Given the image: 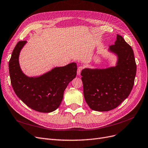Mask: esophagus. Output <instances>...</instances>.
<instances>
[{"label":"esophagus","mask_w":148,"mask_h":148,"mask_svg":"<svg viewBox=\"0 0 148 148\" xmlns=\"http://www.w3.org/2000/svg\"><path fill=\"white\" fill-rule=\"evenodd\" d=\"M84 67L83 66H80L78 67V68H77V74L78 75L80 74L81 71H82V69H84Z\"/></svg>","instance_id":"34e87169"}]
</instances>
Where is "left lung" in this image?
Wrapping results in <instances>:
<instances>
[{"label":"left lung","instance_id":"8db88e82","mask_svg":"<svg viewBox=\"0 0 148 148\" xmlns=\"http://www.w3.org/2000/svg\"><path fill=\"white\" fill-rule=\"evenodd\" d=\"M109 50L118 56L115 67L86 68L81 73L85 101L95 111L116 108L129 96L134 84L136 66L132 48L117 35L114 45Z\"/></svg>","mask_w":148,"mask_h":148}]
</instances>
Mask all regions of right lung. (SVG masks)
Wrapping results in <instances>:
<instances>
[{"label": "right lung", "mask_w": 148, "mask_h": 148, "mask_svg": "<svg viewBox=\"0 0 148 148\" xmlns=\"http://www.w3.org/2000/svg\"><path fill=\"white\" fill-rule=\"evenodd\" d=\"M26 42L17 43L10 59L11 84L16 95L30 108L42 113L53 112L61 103L68 84L75 77L77 64L72 63L55 68L38 77H27L22 72L18 61L20 51Z\"/></svg>", "instance_id": "right-lung-1"}]
</instances>
